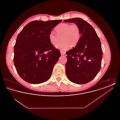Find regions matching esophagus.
<instances>
[{
	"instance_id": "obj_1",
	"label": "esophagus",
	"mask_w": 120,
	"mask_h": 120,
	"mask_svg": "<svg viewBox=\"0 0 120 120\" xmlns=\"http://www.w3.org/2000/svg\"><path fill=\"white\" fill-rule=\"evenodd\" d=\"M60 52H61V55H64V54L65 53V52L62 51H60Z\"/></svg>"
}]
</instances>
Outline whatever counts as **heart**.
<instances>
[{
    "label": "heart",
    "instance_id": "heart-1",
    "mask_svg": "<svg viewBox=\"0 0 120 120\" xmlns=\"http://www.w3.org/2000/svg\"><path fill=\"white\" fill-rule=\"evenodd\" d=\"M57 34L51 32L49 35V40L53 45H55L63 37V42L55 46L56 48L62 51L68 50L71 46L76 45L80 40V31L79 26L69 23L59 24L55 28Z\"/></svg>",
    "mask_w": 120,
    "mask_h": 120
}]
</instances>
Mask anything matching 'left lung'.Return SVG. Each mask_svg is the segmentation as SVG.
I'll list each match as a JSON object with an SVG mask.
<instances>
[{
  "instance_id": "8db88e82",
  "label": "left lung",
  "mask_w": 120,
  "mask_h": 120,
  "mask_svg": "<svg viewBox=\"0 0 120 120\" xmlns=\"http://www.w3.org/2000/svg\"><path fill=\"white\" fill-rule=\"evenodd\" d=\"M64 22L77 25L81 35L75 48L67 53V76L75 84L87 83L95 78L101 68L103 51L100 40L94 29L82 18H73Z\"/></svg>"
}]
</instances>
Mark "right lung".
Listing matches in <instances>:
<instances>
[{
	"mask_svg": "<svg viewBox=\"0 0 120 120\" xmlns=\"http://www.w3.org/2000/svg\"><path fill=\"white\" fill-rule=\"evenodd\" d=\"M62 21H33L18 35L13 62L17 73L26 82L38 84L50 78L61 55L50 43L49 35Z\"/></svg>",
	"mask_w": 120,
	"mask_h": 120,
	"instance_id": "add662e5",
	"label": "right lung"
}]
</instances>
